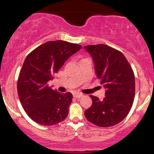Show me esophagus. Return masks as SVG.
I'll return each mask as SVG.
<instances>
[{
    "label": "esophagus",
    "mask_w": 154,
    "mask_h": 154,
    "mask_svg": "<svg viewBox=\"0 0 154 154\" xmlns=\"http://www.w3.org/2000/svg\"><path fill=\"white\" fill-rule=\"evenodd\" d=\"M82 96H83V95L82 94V93H75V94H74V97L76 98H82Z\"/></svg>",
    "instance_id": "obj_1"
}]
</instances>
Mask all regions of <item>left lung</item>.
I'll list each match as a JSON object with an SVG mask.
<instances>
[{
  "label": "left lung",
  "mask_w": 154,
  "mask_h": 154,
  "mask_svg": "<svg viewBox=\"0 0 154 154\" xmlns=\"http://www.w3.org/2000/svg\"><path fill=\"white\" fill-rule=\"evenodd\" d=\"M84 48L93 58L95 75L106 89L102 100L90 95L93 103L85 111V116L97 126H114L128 116L133 103L135 82L132 69L122 53L109 45Z\"/></svg>",
  "instance_id": "obj_1"
}]
</instances>
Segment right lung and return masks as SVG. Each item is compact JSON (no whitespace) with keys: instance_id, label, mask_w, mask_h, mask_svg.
<instances>
[{"instance_id":"1","label":"right lung","mask_w":154,"mask_h":154,"mask_svg":"<svg viewBox=\"0 0 154 154\" xmlns=\"http://www.w3.org/2000/svg\"><path fill=\"white\" fill-rule=\"evenodd\" d=\"M81 48L62 40L48 41L26 57L19 75L17 92L23 109L35 122L50 126L66 119L72 94L54 91L48 82Z\"/></svg>"}]
</instances>
